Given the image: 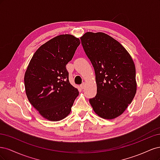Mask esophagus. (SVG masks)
<instances>
[{"label":"esophagus","instance_id":"esophagus-1","mask_svg":"<svg viewBox=\"0 0 160 160\" xmlns=\"http://www.w3.org/2000/svg\"><path fill=\"white\" fill-rule=\"evenodd\" d=\"M85 83H82V84L80 85V88H81L82 89H83L85 88Z\"/></svg>","mask_w":160,"mask_h":160}]
</instances>
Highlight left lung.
<instances>
[{
	"label": "left lung",
	"mask_w": 160,
	"mask_h": 160,
	"mask_svg": "<svg viewBox=\"0 0 160 160\" xmlns=\"http://www.w3.org/2000/svg\"><path fill=\"white\" fill-rule=\"evenodd\" d=\"M80 38L95 73L97 94L89 103L99 117L118 118L136 93L132 58L118 41L105 33L88 32Z\"/></svg>",
	"instance_id": "left-lung-1"
}]
</instances>
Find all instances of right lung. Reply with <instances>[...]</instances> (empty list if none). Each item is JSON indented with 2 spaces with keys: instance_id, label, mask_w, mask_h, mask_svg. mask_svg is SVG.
Returning <instances> with one entry per match:
<instances>
[{
  "instance_id": "right-lung-1",
  "label": "right lung",
  "mask_w": 160,
  "mask_h": 160,
  "mask_svg": "<svg viewBox=\"0 0 160 160\" xmlns=\"http://www.w3.org/2000/svg\"><path fill=\"white\" fill-rule=\"evenodd\" d=\"M80 43L73 35L57 36L38 48L28 65L24 78L26 95L47 120L65 118L79 95L78 89L69 83L66 65Z\"/></svg>"
}]
</instances>
